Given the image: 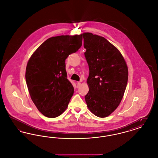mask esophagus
<instances>
[{
    "mask_svg": "<svg viewBox=\"0 0 158 158\" xmlns=\"http://www.w3.org/2000/svg\"><path fill=\"white\" fill-rule=\"evenodd\" d=\"M81 85V83L80 82H77V87L79 88Z\"/></svg>",
    "mask_w": 158,
    "mask_h": 158,
    "instance_id": "34e87169",
    "label": "esophagus"
}]
</instances>
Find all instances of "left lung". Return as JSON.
I'll return each instance as SVG.
<instances>
[{"mask_svg": "<svg viewBox=\"0 0 158 158\" xmlns=\"http://www.w3.org/2000/svg\"><path fill=\"white\" fill-rule=\"evenodd\" d=\"M89 66L88 108L98 117H108L120 104L128 81V68L120 51L105 38L90 32L82 34Z\"/></svg>", "mask_w": 158, "mask_h": 158, "instance_id": "left-lung-1", "label": "left lung"}]
</instances>
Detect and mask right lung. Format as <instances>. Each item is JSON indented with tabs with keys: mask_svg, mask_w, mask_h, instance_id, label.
Listing matches in <instances>:
<instances>
[{
	"mask_svg": "<svg viewBox=\"0 0 158 158\" xmlns=\"http://www.w3.org/2000/svg\"><path fill=\"white\" fill-rule=\"evenodd\" d=\"M82 44V34L50 38L28 60L25 79L31 98L47 117L59 116L68 106L74 88L67 79L65 60Z\"/></svg>",
	"mask_w": 158,
	"mask_h": 158,
	"instance_id": "right-lung-1",
	"label": "right lung"
}]
</instances>
